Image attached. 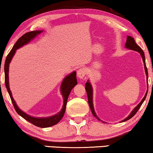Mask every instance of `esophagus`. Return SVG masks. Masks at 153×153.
I'll use <instances>...</instances> for the list:
<instances>
[{
  "label": "esophagus",
  "instance_id": "obj_1",
  "mask_svg": "<svg viewBox=\"0 0 153 153\" xmlns=\"http://www.w3.org/2000/svg\"><path fill=\"white\" fill-rule=\"evenodd\" d=\"M86 71H86V69H85V68H80V69L77 70V77H78L79 79L84 78V77L85 76L86 74Z\"/></svg>",
  "mask_w": 153,
  "mask_h": 153
}]
</instances>
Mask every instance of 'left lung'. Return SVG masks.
<instances>
[{
    "label": "left lung",
    "instance_id": "8db88e82",
    "mask_svg": "<svg viewBox=\"0 0 153 153\" xmlns=\"http://www.w3.org/2000/svg\"><path fill=\"white\" fill-rule=\"evenodd\" d=\"M125 47H126V48H127V49H129L133 50V51H135L139 52V53H140L141 56H142V59H143V64H144V69H145L146 74V76H147L146 78L148 79V77H149V74H148L147 67H146V65L144 53H143V50L141 49V47L140 46H138V45L136 44L135 41V40H134V38L133 37H131V36H127V40H126V45H125ZM85 89H86V93H87L88 102V104H89V106H90L91 112H92L93 115V116H94L95 117H96L97 119H98L99 120H100L99 118H98V117H97V116L96 113H95V111H94V108H93V88H92V86H91V83L89 82H88V80L86 82V83L85 84ZM147 93H148V91H146V94H145V96L143 97V98L142 100V101L140 102V103L135 108L133 109V111H132V112L128 115V117H127L126 118H125L124 120H122V122H125V121H126V120H128L129 119H131V118L133 117V116L135 115L136 113L137 112L139 109H140L141 106H142V104H143V102H144L146 97Z\"/></svg>",
    "mask_w": 153,
    "mask_h": 153
}]
</instances>
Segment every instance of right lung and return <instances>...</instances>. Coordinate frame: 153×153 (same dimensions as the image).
Returning <instances> with one entry per match:
<instances>
[{
  "mask_svg": "<svg viewBox=\"0 0 153 153\" xmlns=\"http://www.w3.org/2000/svg\"><path fill=\"white\" fill-rule=\"evenodd\" d=\"M42 31H30V32H27L25 33L23 36H22L19 39L17 40V42L15 43L10 53L7 56L5 62H4V83H5V86L7 90L9 95H10V98L12 104L14 107L18 115H20L22 117H23L25 120L28 121L31 124L35 125V126L40 128H47L56 125V124L60 122L61 119L63 117L64 114L65 113L66 110V106H67V102L68 97L71 93V91L72 88L74 87L77 84V78H76V72L74 71L71 74L68 75L67 76L65 77L63 79L62 84H61V94L62 95L63 99H64V103L62 106V108L60 112L58 113L56 115L53 116H50V117H32V116L27 115L23 111H21V109L18 108L16 103L13 100L12 95H11V92L10 88V85H9V66H10V63L11 62V59H12L13 56H14L16 49H19L25 45H27L29 43L31 40H33L36 36H37L38 34L42 33Z\"/></svg>",
  "mask_w": 153,
  "mask_h": 153,
  "instance_id": "obj_1",
  "label": "right lung"
}]
</instances>
